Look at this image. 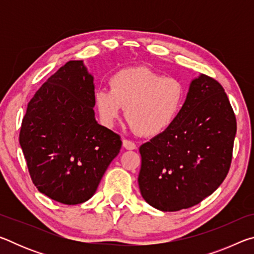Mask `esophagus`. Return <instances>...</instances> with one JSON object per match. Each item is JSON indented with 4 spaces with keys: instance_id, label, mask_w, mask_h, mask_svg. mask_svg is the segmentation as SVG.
<instances>
[{
    "instance_id": "esophagus-1",
    "label": "esophagus",
    "mask_w": 254,
    "mask_h": 254,
    "mask_svg": "<svg viewBox=\"0 0 254 254\" xmlns=\"http://www.w3.org/2000/svg\"><path fill=\"white\" fill-rule=\"evenodd\" d=\"M123 147L126 148L127 150H134L136 148V145L134 142H132L130 140H127V139H123Z\"/></svg>"
}]
</instances>
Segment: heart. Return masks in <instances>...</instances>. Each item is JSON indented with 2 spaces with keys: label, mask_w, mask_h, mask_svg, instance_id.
Instances as JSON below:
<instances>
[{
  "label": "heart",
  "mask_w": 254,
  "mask_h": 254,
  "mask_svg": "<svg viewBox=\"0 0 254 254\" xmlns=\"http://www.w3.org/2000/svg\"><path fill=\"white\" fill-rule=\"evenodd\" d=\"M110 89L98 88L94 105L105 127L118 121L126 107L127 124L144 136H157L173 126L183 110L186 88L175 77L147 67L124 68L110 78Z\"/></svg>",
  "instance_id": "b5f03b06"
}]
</instances>
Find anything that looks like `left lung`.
<instances>
[{
    "label": "left lung",
    "mask_w": 254,
    "mask_h": 254,
    "mask_svg": "<svg viewBox=\"0 0 254 254\" xmlns=\"http://www.w3.org/2000/svg\"><path fill=\"white\" fill-rule=\"evenodd\" d=\"M235 134V115L221 84L205 75L191 79L176 122L139 149L143 199L162 212L199 204L229 173Z\"/></svg>",
    "instance_id": "obj_1"
}]
</instances>
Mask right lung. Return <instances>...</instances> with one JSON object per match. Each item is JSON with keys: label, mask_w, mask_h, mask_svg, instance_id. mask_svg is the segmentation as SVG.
<instances>
[{"label": "right lung", "mask_w": 254, "mask_h": 254, "mask_svg": "<svg viewBox=\"0 0 254 254\" xmlns=\"http://www.w3.org/2000/svg\"><path fill=\"white\" fill-rule=\"evenodd\" d=\"M94 94L83 60H70L38 89L22 120L20 145L34 186L62 204L91 198L121 149L120 135L96 121Z\"/></svg>", "instance_id": "right-lung-1"}]
</instances>
